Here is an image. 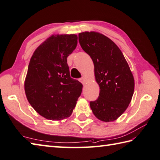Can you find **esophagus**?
<instances>
[{
  "label": "esophagus",
  "mask_w": 160,
  "mask_h": 160,
  "mask_svg": "<svg viewBox=\"0 0 160 160\" xmlns=\"http://www.w3.org/2000/svg\"><path fill=\"white\" fill-rule=\"evenodd\" d=\"M80 82L82 83V84L83 85H84V84H85L86 83H87V79L85 78H82L80 79Z\"/></svg>",
  "instance_id": "obj_1"
}]
</instances>
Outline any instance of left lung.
Instances as JSON below:
<instances>
[{
	"instance_id": "1",
	"label": "left lung",
	"mask_w": 160,
	"mask_h": 160,
	"mask_svg": "<svg viewBox=\"0 0 160 160\" xmlns=\"http://www.w3.org/2000/svg\"><path fill=\"white\" fill-rule=\"evenodd\" d=\"M80 44L94 65V76L99 84L98 98L90 102L98 119L117 120L126 110L132 100L134 80L129 65L120 48L108 37L98 32L78 34Z\"/></svg>"
}]
</instances>
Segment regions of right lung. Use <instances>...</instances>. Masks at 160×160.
I'll return each mask as SVG.
<instances>
[{
	"instance_id": "add662e5",
	"label": "right lung",
	"mask_w": 160,
	"mask_h": 160,
	"mask_svg": "<svg viewBox=\"0 0 160 160\" xmlns=\"http://www.w3.org/2000/svg\"><path fill=\"white\" fill-rule=\"evenodd\" d=\"M76 34H52L31 57L24 82L26 98L46 119L69 117L81 94L82 84L71 78L67 58L76 48Z\"/></svg>"
}]
</instances>
